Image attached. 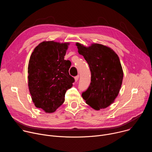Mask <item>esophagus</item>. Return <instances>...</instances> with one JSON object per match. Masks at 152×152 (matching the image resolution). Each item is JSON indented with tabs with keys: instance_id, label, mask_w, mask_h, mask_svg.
Instances as JSON below:
<instances>
[{
	"instance_id": "34e87169",
	"label": "esophagus",
	"mask_w": 152,
	"mask_h": 152,
	"mask_svg": "<svg viewBox=\"0 0 152 152\" xmlns=\"http://www.w3.org/2000/svg\"><path fill=\"white\" fill-rule=\"evenodd\" d=\"M79 77V75H77V76H76L75 77V81H76V82H77V81L78 80Z\"/></svg>"
}]
</instances>
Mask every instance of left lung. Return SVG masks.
Listing matches in <instances>:
<instances>
[{
    "instance_id": "left-lung-1",
    "label": "left lung",
    "mask_w": 152,
    "mask_h": 152,
    "mask_svg": "<svg viewBox=\"0 0 152 152\" xmlns=\"http://www.w3.org/2000/svg\"><path fill=\"white\" fill-rule=\"evenodd\" d=\"M76 45L91 74L90 85L82 96L93 109H104L114 102L121 88L123 72L119 58L113 49L102 45Z\"/></svg>"
}]
</instances>
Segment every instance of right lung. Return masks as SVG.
I'll use <instances>...</instances> for the list:
<instances>
[{
  "mask_svg": "<svg viewBox=\"0 0 152 152\" xmlns=\"http://www.w3.org/2000/svg\"><path fill=\"white\" fill-rule=\"evenodd\" d=\"M69 43L43 41L34 50L28 64V86L32 101L45 112H55L65 100L75 79L69 75L71 62L64 56Z\"/></svg>",
  "mask_w": 152,
  "mask_h": 152,
  "instance_id": "add662e5",
  "label": "right lung"
}]
</instances>
